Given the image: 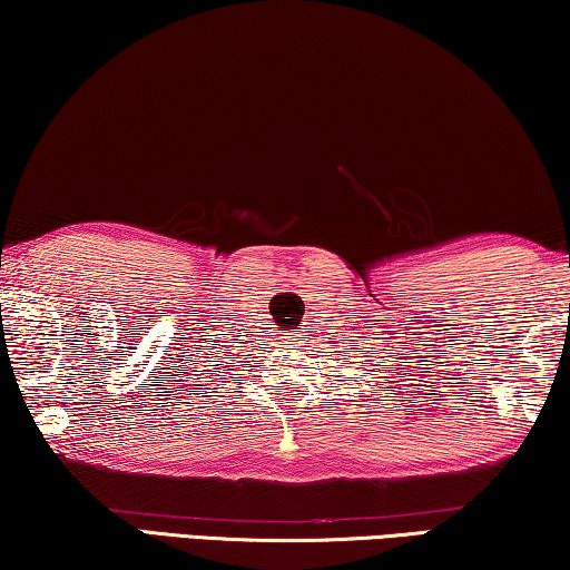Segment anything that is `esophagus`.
<instances>
[{
  "label": "esophagus",
  "instance_id": "esophagus-1",
  "mask_svg": "<svg viewBox=\"0 0 570 570\" xmlns=\"http://www.w3.org/2000/svg\"><path fill=\"white\" fill-rule=\"evenodd\" d=\"M296 340H304V337H296Z\"/></svg>",
  "mask_w": 570,
  "mask_h": 570
}]
</instances>
